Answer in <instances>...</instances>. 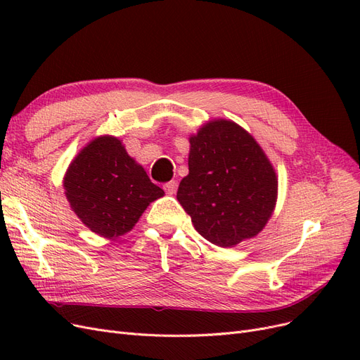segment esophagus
I'll list each match as a JSON object with an SVG mask.
<instances>
[{
    "label": "esophagus",
    "instance_id": "esophagus-1",
    "mask_svg": "<svg viewBox=\"0 0 360 360\" xmlns=\"http://www.w3.org/2000/svg\"><path fill=\"white\" fill-rule=\"evenodd\" d=\"M163 189H165V192H167V193L174 195V193H176V191H177V181L171 180V181L165 183V184H163Z\"/></svg>",
    "mask_w": 360,
    "mask_h": 360
}]
</instances>
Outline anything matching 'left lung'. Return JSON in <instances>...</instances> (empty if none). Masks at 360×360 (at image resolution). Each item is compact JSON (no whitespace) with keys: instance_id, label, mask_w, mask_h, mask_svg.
<instances>
[{"instance_id":"8db88e82","label":"left lung","mask_w":360,"mask_h":360,"mask_svg":"<svg viewBox=\"0 0 360 360\" xmlns=\"http://www.w3.org/2000/svg\"><path fill=\"white\" fill-rule=\"evenodd\" d=\"M275 169L257 141L226 120L191 138L189 174L177 200L205 240L230 248L257 236L274 212Z\"/></svg>"}]
</instances>
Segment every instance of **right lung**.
<instances>
[{
	"mask_svg": "<svg viewBox=\"0 0 360 360\" xmlns=\"http://www.w3.org/2000/svg\"><path fill=\"white\" fill-rule=\"evenodd\" d=\"M64 189L73 212L96 234L118 237L163 191L112 136L97 138L70 163Z\"/></svg>",
	"mask_w": 360,
	"mask_h": 360,
	"instance_id": "1",
	"label": "right lung"
}]
</instances>
